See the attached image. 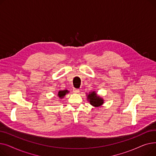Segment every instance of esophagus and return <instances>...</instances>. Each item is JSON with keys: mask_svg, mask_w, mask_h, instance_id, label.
Returning <instances> with one entry per match:
<instances>
[{"mask_svg": "<svg viewBox=\"0 0 156 156\" xmlns=\"http://www.w3.org/2000/svg\"><path fill=\"white\" fill-rule=\"evenodd\" d=\"M73 92L75 94H78L80 92V90L77 88H73Z\"/></svg>", "mask_w": 156, "mask_h": 156, "instance_id": "34e87169", "label": "esophagus"}]
</instances>
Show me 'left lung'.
Masks as SVG:
<instances>
[{
  "mask_svg": "<svg viewBox=\"0 0 156 156\" xmlns=\"http://www.w3.org/2000/svg\"><path fill=\"white\" fill-rule=\"evenodd\" d=\"M87 101L90 102V104L95 108L100 107V106L103 105L104 102L103 98L99 95H98L95 91H92L87 94Z\"/></svg>",
  "mask_w": 156,
  "mask_h": 156,
  "instance_id": "8db88e82",
  "label": "left lung"
}]
</instances>
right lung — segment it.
Wrapping results in <instances>:
<instances>
[{
	"label": "right lung",
	"mask_w": 156,
	"mask_h": 156,
	"mask_svg": "<svg viewBox=\"0 0 156 156\" xmlns=\"http://www.w3.org/2000/svg\"><path fill=\"white\" fill-rule=\"evenodd\" d=\"M69 92V91H68V90H59L58 94H57V96H58V97L60 99H63V98L64 97V96L66 95L67 94H68Z\"/></svg>",
	"instance_id": "right-lung-1"
}]
</instances>
